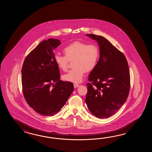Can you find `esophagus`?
<instances>
[{"mask_svg":"<svg viewBox=\"0 0 152 152\" xmlns=\"http://www.w3.org/2000/svg\"><path fill=\"white\" fill-rule=\"evenodd\" d=\"M79 86V85L78 84H74V87L75 88H77Z\"/></svg>","mask_w":152,"mask_h":152,"instance_id":"1","label":"esophagus"}]
</instances>
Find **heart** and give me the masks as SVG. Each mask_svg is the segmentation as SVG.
I'll use <instances>...</instances> for the list:
<instances>
[{
    "label": "heart",
    "instance_id": "heart-1",
    "mask_svg": "<svg viewBox=\"0 0 152 152\" xmlns=\"http://www.w3.org/2000/svg\"><path fill=\"white\" fill-rule=\"evenodd\" d=\"M64 55L55 54L54 61L59 69H67L69 61H72L75 68L63 75L64 80L79 83L83 80L86 71H91L97 66L99 58V49L94 44L75 41L64 48Z\"/></svg>",
    "mask_w": 152,
    "mask_h": 152
}]
</instances>
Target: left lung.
Returning <instances> with one entry per match:
<instances>
[{"label": "left lung", "mask_w": 152, "mask_h": 152, "mask_svg": "<svg viewBox=\"0 0 152 152\" xmlns=\"http://www.w3.org/2000/svg\"><path fill=\"white\" fill-rule=\"evenodd\" d=\"M96 40L100 57L91 72L85 102L91 113L98 118H108L126 101L130 86L129 66L123 53L101 36L86 34Z\"/></svg>", "instance_id": "8db88e82"}]
</instances>
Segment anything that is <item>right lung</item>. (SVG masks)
Instances as JSON below:
<instances>
[{"instance_id": "add662e5", "label": "right lung", "mask_w": 152, "mask_h": 152, "mask_svg": "<svg viewBox=\"0 0 152 152\" xmlns=\"http://www.w3.org/2000/svg\"><path fill=\"white\" fill-rule=\"evenodd\" d=\"M58 39L41 42L26 56L22 68V84L26 102L36 113L53 116L65 105L74 90L71 82L60 80L54 50Z\"/></svg>"}]
</instances>
